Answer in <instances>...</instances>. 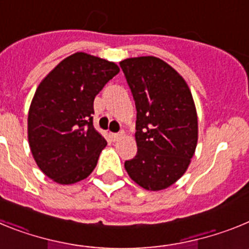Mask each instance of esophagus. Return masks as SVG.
I'll use <instances>...</instances> for the list:
<instances>
[{
  "label": "esophagus",
  "mask_w": 249,
  "mask_h": 249,
  "mask_svg": "<svg viewBox=\"0 0 249 249\" xmlns=\"http://www.w3.org/2000/svg\"><path fill=\"white\" fill-rule=\"evenodd\" d=\"M121 136H122V132H120V133H111L112 141H117Z\"/></svg>",
  "instance_id": "obj_1"
}]
</instances>
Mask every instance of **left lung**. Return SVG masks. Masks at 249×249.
<instances>
[{"instance_id": "1", "label": "left lung", "mask_w": 249, "mask_h": 249, "mask_svg": "<svg viewBox=\"0 0 249 249\" xmlns=\"http://www.w3.org/2000/svg\"><path fill=\"white\" fill-rule=\"evenodd\" d=\"M137 109V155L124 162L144 190H164L187 171L198 140L195 102L186 81L153 56L120 62Z\"/></svg>"}]
</instances>
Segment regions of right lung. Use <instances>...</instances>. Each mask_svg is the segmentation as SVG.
Returning <instances> with one entry per match:
<instances>
[{"label": "right lung", "instance_id": "1", "mask_svg": "<svg viewBox=\"0 0 249 249\" xmlns=\"http://www.w3.org/2000/svg\"><path fill=\"white\" fill-rule=\"evenodd\" d=\"M120 72L116 63L77 52L39 83L28 112V142L47 177L71 184L89 177L107 142L93 127V101Z\"/></svg>", "mask_w": 249, "mask_h": 249}]
</instances>
